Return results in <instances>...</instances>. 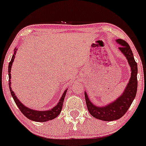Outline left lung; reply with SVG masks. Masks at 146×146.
Here are the masks:
<instances>
[{"label": "left lung", "instance_id": "1", "mask_svg": "<svg viewBox=\"0 0 146 146\" xmlns=\"http://www.w3.org/2000/svg\"><path fill=\"white\" fill-rule=\"evenodd\" d=\"M121 44L119 48L126 56L131 69V79L127 84L126 89L122 96L104 107H98L90 102L88 95L85 92V98L88 110L92 116L96 119L105 121H112L117 120L126 113L136 96L137 89V64L134 59L133 54L128 43L122 39L117 40Z\"/></svg>", "mask_w": 146, "mask_h": 146}]
</instances>
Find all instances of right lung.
<instances>
[{
    "mask_svg": "<svg viewBox=\"0 0 146 146\" xmlns=\"http://www.w3.org/2000/svg\"><path fill=\"white\" fill-rule=\"evenodd\" d=\"M17 49H15L14 54L13 55V57L11 58L10 62L9 64V89H10L11 94L15 102L17 104V106H18V108H19L20 111L23 113L24 115L26 117L27 119L32 120V121H36V122H45V121H50V120L54 119V118L58 117V114H60V112H61L62 105H63V102L64 97H65L66 93H67V90H65L64 92L63 95L62 96L61 98H60L59 102L58 103V104L56 106L54 107L53 108H52L50 110H46V111H38V110H32L30 108H27L26 106H25L22 104L21 102H20V101L17 99V98L15 95L13 91L11 88V69L12 64L13 62L14 58H15V55L16 54Z\"/></svg>",
    "mask_w": 146,
    "mask_h": 146,
    "instance_id": "right-lung-1",
    "label": "right lung"
}]
</instances>
